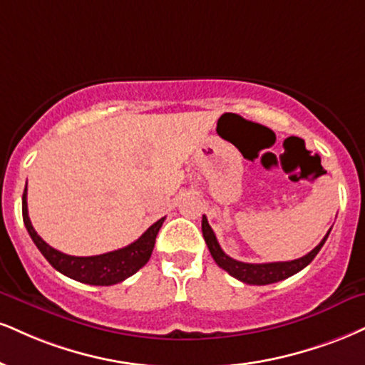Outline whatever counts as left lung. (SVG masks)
Returning a JSON list of instances; mask_svg holds the SVG:
<instances>
[{"label": "left lung", "mask_w": 365, "mask_h": 365, "mask_svg": "<svg viewBox=\"0 0 365 365\" xmlns=\"http://www.w3.org/2000/svg\"><path fill=\"white\" fill-rule=\"evenodd\" d=\"M330 231L331 230H328L327 235H324V238L319 241L318 247L311 250V252L308 255H304V257L297 258V260L272 262V263H245L227 257V255L222 252L221 245L217 243V238L216 235H214L212 227L209 226L207 217L202 216V235H204V240L205 243H207V248L210 255H212L214 262H216L222 270H226L227 274L232 275L235 279L252 285L274 284V282H279V280L291 277V275L297 274V272H301L304 267H308L309 263L313 262V258L318 255V252L324 245V241H327Z\"/></svg>", "instance_id": "left-lung-1"}]
</instances>
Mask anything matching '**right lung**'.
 <instances>
[{"label":"right lung","mask_w":365,"mask_h":365,"mask_svg":"<svg viewBox=\"0 0 365 365\" xmlns=\"http://www.w3.org/2000/svg\"><path fill=\"white\" fill-rule=\"evenodd\" d=\"M21 214H24V222L30 238H32L35 247L38 248V252L46 257V260L66 277L90 285L118 284L130 277V275H134L139 269H143L151 258L158 231H160L165 221V217H161L155 225L149 226L144 231V235L139 236L134 243L115 250V252L95 255V257H73V255H66L59 250L49 247L34 230L27 209V187H25L24 197H21Z\"/></svg>","instance_id":"right-lung-1"}]
</instances>
